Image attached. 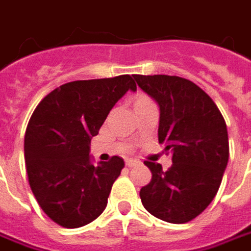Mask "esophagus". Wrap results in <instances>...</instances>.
I'll return each mask as SVG.
<instances>
[{
	"instance_id": "34e87169",
	"label": "esophagus",
	"mask_w": 251,
	"mask_h": 251,
	"mask_svg": "<svg viewBox=\"0 0 251 251\" xmlns=\"http://www.w3.org/2000/svg\"><path fill=\"white\" fill-rule=\"evenodd\" d=\"M127 166L128 168H132V166H138V165H141V162L138 159H127Z\"/></svg>"
}]
</instances>
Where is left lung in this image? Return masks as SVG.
I'll return each instance as SVG.
<instances>
[{"label": "left lung", "instance_id": "left-lung-1", "mask_svg": "<svg viewBox=\"0 0 251 251\" xmlns=\"http://www.w3.org/2000/svg\"><path fill=\"white\" fill-rule=\"evenodd\" d=\"M159 106V144L173 165L145 160L152 173L141 188L142 205L153 217L186 224L217 196L229 159L226 123L214 100L194 82L170 75H134Z\"/></svg>", "mask_w": 251, "mask_h": 251}]
</instances>
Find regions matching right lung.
<instances>
[{"label": "right lung", "instance_id": "obj_1", "mask_svg": "<svg viewBox=\"0 0 251 251\" xmlns=\"http://www.w3.org/2000/svg\"><path fill=\"white\" fill-rule=\"evenodd\" d=\"M128 91H137L130 75L74 81L34 109L25 134L26 172L39 205L55 224L81 227L104 211L124 160L93 165L91 140Z\"/></svg>", "mask_w": 251, "mask_h": 251}]
</instances>
